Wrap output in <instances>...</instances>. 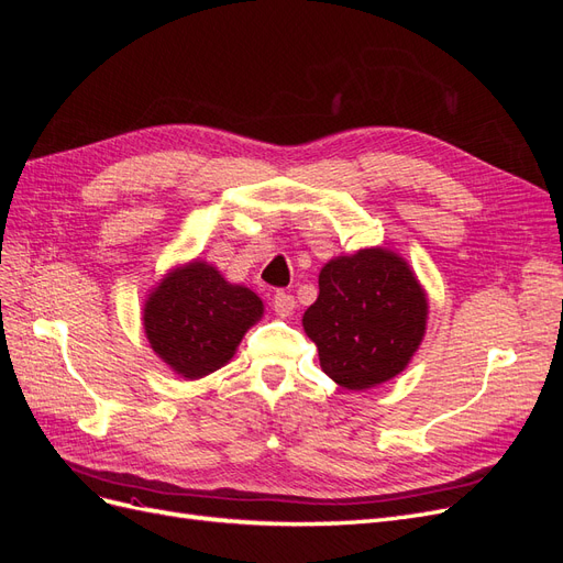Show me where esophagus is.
<instances>
[{
	"label": "esophagus",
	"instance_id": "obj_1",
	"mask_svg": "<svg viewBox=\"0 0 563 563\" xmlns=\"http://www.w3.org/2000/svg\"><path fill=\"white\" fill-rule=\"evenodd\" d=\"M272 308H275V312L279 317H291L294 310H296V298L291 294H284V291H277L275 294V300H272Z\"/></svg>",
	"mask_w": 563,
	"mask_h": 563
}]
</instances>
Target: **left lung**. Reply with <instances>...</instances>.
<instances>
[{
	"instance_id": "obj_1",
	"label": "left lung",
	"mask_w": 563,
	"mask_h": 563,
	"mask_svg": "<svg viewBox=\"0 0 563 563\" xmlns=\"http://www.w3.org/2000/svg\"><path fill=\"white\" fill-rule=\"evenodd\" d=\"M430 302L404 255L385 246L335 255L319 272V296L302 329L319 366L345 389L378 387L408 366L428 331Z\"/></svg>"
}]
</instances>
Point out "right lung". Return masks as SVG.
Here are the masks:
<instances>
[{
	"label": "right lung",
	"instance_id": "add662e5",
	"mask_svg": "<svg viewBox=\"0 0 563 563\" xmlns=\"http://www.w3.org/2000/svg\"><path fill=\"white\" fill-rule=\"evenodd\" d=\"M265 305L249 286L228 282L207 261L172 267L143 305L145 338L159 360L185 380L207 378L236 354Z\"/></svg>",
	"mask_w": 563,
	"mask_h": 563
}]
</instances>
